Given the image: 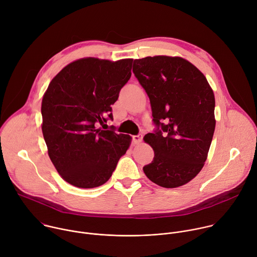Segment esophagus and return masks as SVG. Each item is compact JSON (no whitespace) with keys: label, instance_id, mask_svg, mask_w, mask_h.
Returning <instances> with one entry per match:
<instances>
[{"label":"esophagus","instance_id":"34e87169","mask_svg":"<svg viewBox=\"0 0 257 257\" xmlns=\"http://www.w3.org/2000/svg\"><path fill=\"white\" fill-rule=\"evenodd\" d=\"M142 134H138V135H134L133 137H132V139H133V142L135 143V144H139V143H141V141H142Z\"/></svg>","mask_w":257,"mask_h":257}]
</instances>
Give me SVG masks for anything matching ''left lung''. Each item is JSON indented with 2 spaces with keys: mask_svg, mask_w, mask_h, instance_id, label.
Here are the masks:
<instances>
[{
  "mask_svg": "<svg viewBox=\"0 0 257 257\" xmlns=\"http://www.w3.org/2000/svg\"><path fill=\"white\" fill-rule=\"evenodd\" d=\"M133 73L150 97L157 126L143 138L155 152L143 172L165 188L184 185L207 159L215 128L213 91L202 73L181 57L134 60Z\"/></svg>",
  "mask_w": 257,
  "mask_h": 257,
  "instance_id": "left-lung-1",
  "label": "left lung"
}]
</instances>
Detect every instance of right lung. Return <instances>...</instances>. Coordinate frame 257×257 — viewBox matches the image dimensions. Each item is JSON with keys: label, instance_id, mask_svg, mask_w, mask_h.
Instances as JSON below:
<instances>
[{"label": "right lung", "instance_id": "obj_1", "mask_svg": "<svg viewBox=\"0 0 257 257\" xmlns=\"http://www.w3.org/2000/svg\"><path fill=\"white\" fill-rule=\"evenodd\" d=\"M132 63L133 59H79L49 84L42 101V130L49 157L69 184H104L129 149L130 135L103 130L102 125L113 120L112 104L131 77Z\"/></svg>", "mask_w": 257, "mask_h": 257}]
</instances>
